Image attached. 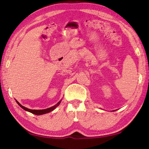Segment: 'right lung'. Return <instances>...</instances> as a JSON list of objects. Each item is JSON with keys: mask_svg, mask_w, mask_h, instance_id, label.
Segmentation results:
<instances>
[{"mask_svg": "<svg viewBox=\"0 0 149 149\" xmlns=\"http://www.w3.org/2000/svg\"><path fill=\"white\" fill-rule=\"evenodd\" d=\"M61 100H60V101H59V102L57 103L56 105H54V106H52V107H49V108H47V109H40V110L28 109V108H27V107H24L23 106H22L21 104L19 103L17 100H16V102H17V104L22 107V109H24V110L27 111H29V112H30L31 113L34 114V115H43V114H46V113H49L50 111H53L54 109L56 108V107H57L59 105L60 103H61Z\"/></svg>", "mask_w": 149, "mask_h": 149, "instance_id": "right-lung-1", "label": "right lung"}]
</instances>
